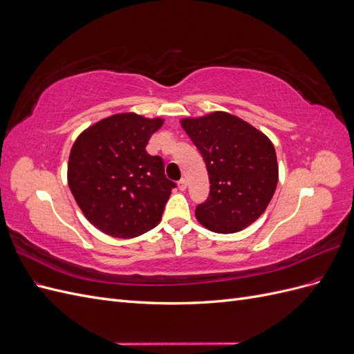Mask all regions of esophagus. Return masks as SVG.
<instances>
[{
  "instance_id": "34e87169",
  "label": "esophagus",
  "mask_w": 354,
  "mask_h": 354,
  "mask_svg": "<svg viewBox=\"0 0 354 354\" xmlns=\"http://www.w3.org/2000/svg\"><path fill=\"white\" fill-rule=\"evenodd\" d=\"M178 189H180V190H186V189H187V180H186V178H181V180L178 181Z\"/></svg>"
}]
</instances>
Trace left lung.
<instances>
[{"instance_id":"obj_1","label":"left lung","mask_w":354,"mask_h":354,"mask_svg":"<svg viewBox=\"0 0 354 354\" xmlns=\"http://www.w3.org/2000/svg\"><path fill=\"white\" fill-rule=\"evenodd\" d=\"M199 149L209 177V195L195 211L216 233L248 227L273 198L279 169L272 142L257 128L226 112L181 121Z\"/></svg>"}]
</instances>
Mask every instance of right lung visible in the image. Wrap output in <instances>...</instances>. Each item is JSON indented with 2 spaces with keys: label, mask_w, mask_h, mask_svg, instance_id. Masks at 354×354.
Listing matches in <instances>:
<instances>
[{
  "label": "right lung",
  "mask_w": 354,
  "mask_h": 354,
  "mask_svg": "<svg viewBox=\"0 0 354 354\" xmlns=\"http://www.w3.org/2000/svg\"><path fill=\"white\" fill-rule=\"evenodd\" d=\"M164 120L118 113L87 128L69 155L68 183L84 216L113 238L130 239L153 229L176 187L164 159L146 152Z\"/></svg>",
  "instance_id": "1"
}]
</instances>
